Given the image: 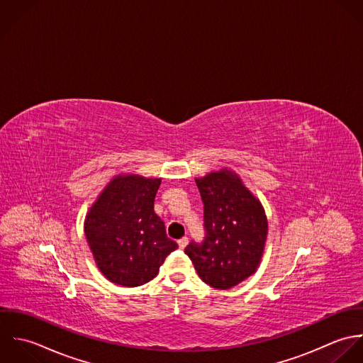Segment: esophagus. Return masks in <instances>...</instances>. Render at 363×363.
Returning a JSON list of instances; mask_svg holds the SVG:
<instances>
[{"label":"esophagus","mask_w":363,"mask_h":363,"mask_svg":"<svg viewBox=\"0 0 363 363\" xmlns=\"http://www.w3.org/2000/svg\"><path fill=\"white\" fill-rule=\"evenodd\" d=\"M186 244H188V237H182L178 240V245L181 250H184L186 247Z\"/></svg>","instance_id":"esophagus-1"}]
</instances>
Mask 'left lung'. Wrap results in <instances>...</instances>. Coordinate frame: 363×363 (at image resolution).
Instances as JSON below:
<instances>
[{
  "label": "left lung",
  "instance_id": "left-lung-1",
  "mask_svg": "<svg viewBox=\"0 0 363 363\" xmlns=\"http://www.w3.org/2000/svg\"><path fill=\"white\" fill-rule=\"evenodd\" d=\"M205 218V240L191 241L185 254L201 279L230 289L251 277L262 258L268 220L261 202L230 169L196 178Z\"/></svg>",
  "mask_w": 363,
  "mask_h": 363
}]
</instances>
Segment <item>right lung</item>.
<instances>
[{
    "label": "right lung",
    "instance_id": "add662e5",
    "mask_svg": "<svg viewBox=\"0 0 363 363\" xmlns=\"http://www.w3.org/2000/svg\"><path fill=\"white\" fill-rule=\"evenodd\" d=\"M160 184L161 178L118 175L86 213L84 231L96 267L116 285H145L178 248L154 213Z\"/></svg>",
    "mask_w": 363,
    "mask_h": 363
}]
</instances>
